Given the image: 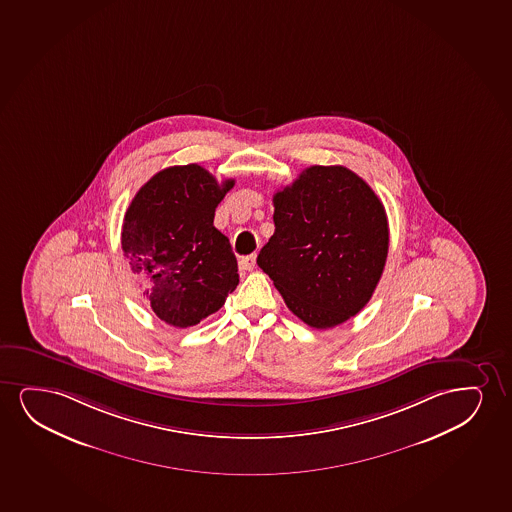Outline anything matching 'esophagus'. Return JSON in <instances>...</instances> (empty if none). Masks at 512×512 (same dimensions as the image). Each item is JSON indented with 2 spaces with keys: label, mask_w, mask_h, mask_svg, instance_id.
<instances>
[{
  "label": "esophagus",
  "mask_w": 512,
  "mask_h": 512,
  "mask_svg": "<svg viewBox=\"0 0 512 512\" xmlns=\"http://www.w3.org/2000/svg\"><path fill=\"white\" fill-rule=\"evenodd\" d=\"M255 260H257L255 255H248V257L239 259V269H243V271H252L253 267H255Z\"/></svg>",
  "instance_id": "1"
}]
</instances>
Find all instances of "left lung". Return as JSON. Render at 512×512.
Wrapping results in <instances>:
<instances>
[{
	"label": "left lung",
	"instance_id": "obj_1",
	"mask_svg": "<svg viewBox=\"0 0 512 512\" xmlns=\"http://www.w3.org/2000/svg\"><path fill=\"white\" fill-rule=\"evenodd\" d=\"M274 234L257 264L286 307L312 328H333L372 299L389 226L372 187L346 166H309L274 194Z\"/></svg>",
	"mask_w": 512,
	"mask_h": 512
}]
</instances>
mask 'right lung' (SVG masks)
<instances>
[{"label": "right lung", "mask_w": 512, "mask_h": 512, "mask_svg": "<svg viewBox=\"0 0 512 512\" xmlns=\"http://www.w3.org/2000/svg\"><path fill=\"white\" fill-rule=\"evenodd\" d=\"M234 180L217 182L200 165L153 175L128 206L121 248L142 297L170 326L187 328L219 311L239 283L229 239L213 226Z\"/></svg>", "instance_id": "right-lung-1"}]
</instances>
